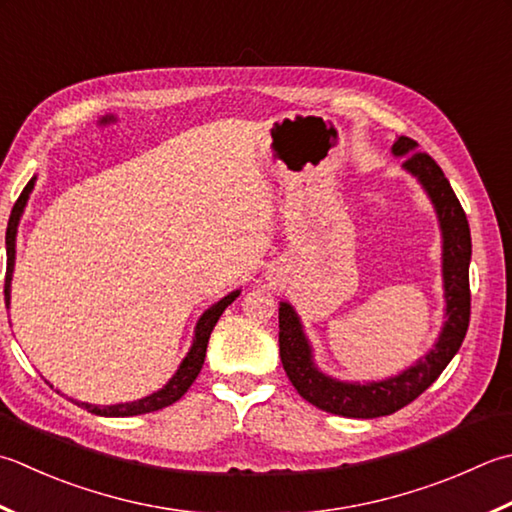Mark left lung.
<instances>
[{"mask_svg":"<svg viewBox=\"0 0 512 512\" xmlns=\"http://www.w3.org/2000/svg\"><path fill=\"white\" fill-rule=\"evenodd\" d=\"M393 155L404 157L402 168L424 186L442 228L446 322L435 346L404 373L382 382H339L315 366L313 348L295 308L286 302L279 304V357L290 384L308 404L342 417L373 419L408 406L442 375L462 346L470 322V228L464 208L444 177V170L433 157L417 150L415 139L399 137L393 144Z\"/></svg>","mask_w":512,"mask_h":512,"instance_id":"1","label":"left lung"}]
</instances>
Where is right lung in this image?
<instances>
[{
	"label": "right lung",
	"instance_id": "1",
	"mask_svg": "<svg viewBox=\"0 0 512 512\" xmlns=\"http://www.w3.org/2000/svg\"><path fill=\"white\" fill-rule=\"evenodd\" d=\"M35 179L37 177H33L26 184V188L22 190V195H19V199H17L15 206H13V213H10V219H8V228H6V255H8V262H6V284H4L6 306L10 304V279H13V268H15V237H17L19 217H22V213H24L30 190H33V186H35ZM237 297H239V290H233V293H228L224 299H219L217 304L210 306L206 313L199 317V322L195 326L193 346H190L188 355L184 357V362L179 364L177 373L168 379V384L162 390H157V393L148 395L144 399H137V402L113 404V406H95V404L77 402V406H82V408L88 410V413L102 415V417H133V415L153 413V410H159V408H166L170 404H175L177 399L182 397L186 390L190 388V384H193L195 379H197L199 370H202V366H204V357H206L210 333H213L217 319L222 317L224 310L230 304H233Z\"/></svg>",
	"mask_w": 512,
	"mask_h": 512
}]
</instances>
